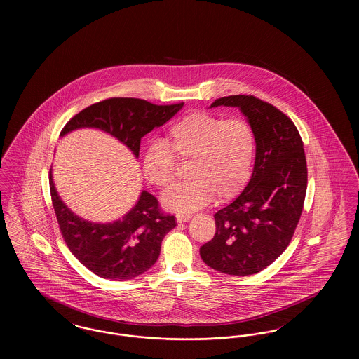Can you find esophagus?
Listing matches in <instances>:
<instances>
[{
	"label": "esophagus",
	"mask_w": 359,
	"mask_h": 359,
	"mask_svg": "<svg viewBox=\"0 0 359 359\" xmlns=\"http://www.w3.org/2000/svg\"><path fill=\"white\" fill-rule=\"evenodd\" d=\"M191 214H177L176 215V221L179 223H183V222H187V221H189L191 219Z\"/></svg>",
	"instance_id": "1"
}]
</instances>
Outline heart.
Wrapping results in <instances>:
<instances>
[{
    "mask_svg": "<svg viewBox=\"0 0 359 359\" xmlns=\"http://www.w3.org/2000/svg\"><path fill=\"white\" fill-rule=\"evenodd\" d=\"M256 135L243 118H224L195 111L165 129L164 141H152L142 154V172L158 189L171 188L179 163H189L187 184L163 199L165 208L187 214L208 205L237 198L250 182L256 160Z\"/></svg>",
    "mask_w": 359,
    "mask_h": 359,
    "instance_id": "b5f03b06",
    "label": "heart"
}]
</instances>
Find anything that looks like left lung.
Returning a JSON list of instances; mask_svg holds the SVG:
<instances>
[{"mask_svg": "<svg viewBox=\"0 0 359 359\" xmlns=\"http://www.w3.org/2000/svg\"><path fill=\"white\" fill-rule=\"evenodd\" d=\"M238 106L256 135L252 179L238 198L214 218L217 233L201 248L205 264L224 274L250 276L287 249L300 221L307 192L303 140L287 114L255 95L218 98Z\"/></svg>", "mask_w": 359, "mask_h": 359, "instance_id": "1", "label": "left lung"}]
</instances>
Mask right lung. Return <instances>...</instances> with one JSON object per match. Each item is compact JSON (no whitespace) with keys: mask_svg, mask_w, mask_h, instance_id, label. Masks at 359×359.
Listing matches in <instances>:
<instances>
[{"mask_svg":"<svg viewBox=\"0 0 359 359\" xmlns=\"http://www.w3.org/2000/svg\"><path fill=\"white\" fill-rule=\"evenodd\" d=\"M184 103L154 104L140 98H107L75 114L60 136L79 128H98L118 138L138 157L141 138L164 125ZM50 191L60 234L76 257L93 273L116 281L130 280L152 268L161 241L176 226L175 217L161 211L154 195L141 192L137 205L113 223L87 222L60 201L50 170Z\"/></svg>","mask_w":359,"mask_h":359,"instance_id":"add662e5","label":"right lung"}]
</instances>
